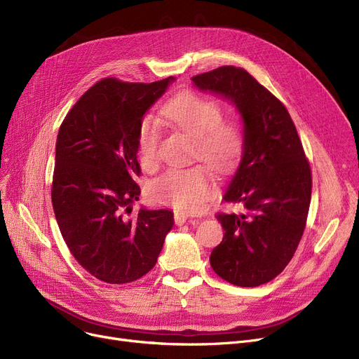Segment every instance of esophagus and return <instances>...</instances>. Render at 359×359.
I'll return each mask as SVG.
<instances>
[{"label":"esophagus","instance_id":"obj_1","mask_svg":"<svg viewBox=\"0 0 359 359\" xmlns=\"http://www.w3.org/2000/svg\"><path fill=\"white\" fill-rule=\"evenodd\" d=\"M187 219H189V218H187V215H184L183 212H176V214H175V222H176V225H183V224H186Z\"/></svg>","mask_w":359,"mask_h":359}]
</instances>
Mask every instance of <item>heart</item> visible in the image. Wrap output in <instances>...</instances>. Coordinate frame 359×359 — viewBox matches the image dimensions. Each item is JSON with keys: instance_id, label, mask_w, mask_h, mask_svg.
<instances>
[{"instance_id": "obj_1", "label": "heart", "mask_w": 359, "mask_h": 359, "mask_svg": "<svg viewBox=\"0 0 359 359\" xmlns=\"http://www.w3.org/2000/svg\"><path fill=\"white\" fill-rule=\"evenodd\" d=\"M161 116L194 137V157L217 173H229L237 165L244 147L243 130L236 119L222 116L217 100L182 91L161 107ZM158 142V122L144 116L137 129V156L145 168L157 165ZM214 192V177L203 165L172 168L149 186L154 202L189 214L202 211Z\"/></svg>"}]
</instances>
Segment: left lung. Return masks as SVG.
Wrapping results in <instances>:
<instances>
[{
    "mask_svg": "<svg viewBox=\"0 0 359 359\" xmlns=\"http://www.w3.org/2000/svg\"><path fill=\"white\" fill-rule=\"evenodd\" d=\"M192 81L230 99L244 123L241 161L224 195L244 211L217 214L225 233L211 253V266L233 285L259 287L285 269L303 237L310 163L284 103L246 69L224 65Z\"/></svg>",
    "mask_w": 359,
    "mask_h": 359,
    "instance_id": "8db88e82",
    "label": "left lung"
}]
</instances>
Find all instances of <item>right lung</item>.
Listing matches in <instances>:
<instances>
[{
  "instance_id": "1",
  "label": "right lung",
  "mask_w": 359,
  "mask_h": 359,
  "mask_svg": "<svg viewBox=\"0 0 359 359\" xmlns=\"http://www.w3.org/2000/svg\"><path fill=\"white\" fill-rule=\"evenodd\" d=\"M173 80L103 79L67 113L56 138L55 218L74 259L107 284H128L153 269L175 224L168 210L130 217L141 194L137 129Z\"/></svg>"
}]
</instances>
